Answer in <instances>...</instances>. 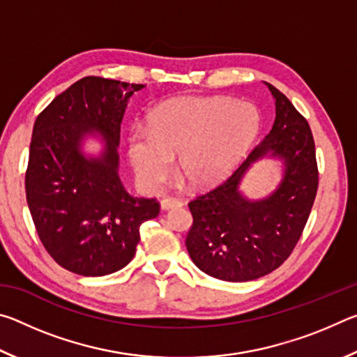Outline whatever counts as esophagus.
<instances>
[{"mask_svg":"<svg viewBox=\"0 0 357 357\" xmlns=\"http://www.w3.org/2000/svg\"><path fill=\"white\" fill-rule=\"evenodd\" d=\"M179 206H183V202L178 200V198L168 197V198H162L160 200V208L164 211L172 209V208H179Z\"/></svg>","mask_w":357,"mask_h":357,"instance_id":"esophagus-1","label":"esophagus"}]
</instances>
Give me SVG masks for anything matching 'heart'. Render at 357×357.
I'll use <instances>...</instances> for the list:
<instances>
[{
	"label": "heart",
	"instance_id": "b5f03b06",
	"mask_svg": "<svg viewBox=\"0 0 357 357\" xmlns=\"http://www.w3.org/2000/svg\"><path fill=\"white\" fill-rule=\"evenodd\" d=\"M258 110L249 102L227 98H178L153 112L148 128H137L128 142L135 176L157 192L170 178L178 154V173L193 189L225 179L253 142Z\"/></svg>",
	"mask_w": 357,
	"mask_h": 357
}]
</instances>
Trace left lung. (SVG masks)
I'll use <instances>...</instances> for the list:
<instances>
[{
    "instance_id": "8db88e82",
    "label": "left lung",
    "mask_w": 357,
    "mask_h": 357,
    "mask_svg": "<svg viewBox=\"0 0 357 357\" xmlns=\"http://www.w3.org/2000/svg\"><path fill=\"white\" fill-rule=\"evenodd\" d=\"M266 84L275 99L273 129L231 176L189 203L187 252L198 269L227 282L255 280L279 268L298 244L318 190L310 126L285 94ZM269 152L286 164L282 183L263 201H247L240 179Z\"/></svg>"
}]
</instances>
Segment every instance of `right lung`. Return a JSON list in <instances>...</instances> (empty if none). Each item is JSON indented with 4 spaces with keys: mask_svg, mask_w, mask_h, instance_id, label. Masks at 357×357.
I'll list each match as a JSON object with an SVG mask.
<instances>
[{
    "mask_svg": "<svg viewBox=\"0 0 357 357\" xmlns=\"http://www.w3.org/2000/svg\"><path fill=\"white\" fill-rule=\"evenodd\" d=\"M144 84L84 77L56 96L33 128L25 190L42 245L70 273L123 269L140 243V225L159 214L155 198L132 197L118 176L121 121ZM98 130L106 149L84 158L82 138Z\"/></svg>",
    "mask_w": 357,
    "mask_h": 357,
    "instance_id": "right-lung-1",
    "label": "right lung"
}]
</instances>
